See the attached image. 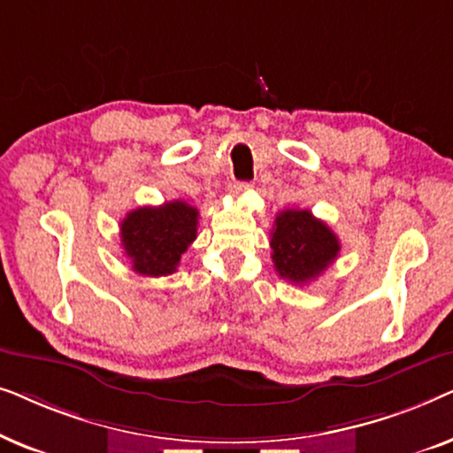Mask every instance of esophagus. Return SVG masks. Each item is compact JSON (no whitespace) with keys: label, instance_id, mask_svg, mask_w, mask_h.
Listing matches in <instances>:
<instances>
[{"label":"esophagus","instance_id":"obj_1","mask_svg":"<svg viewBox=\"0 0 453 453\" xmlns=\"http://www.w3.org/2000/svg\"><path fill=\"white\" fill-rule=\"evenodd\" d=\"M250 188H251V185H250V183H243V181L233 183V185H231V196H233V197H241V196H245L247 191H250Z\"/></svg>","mask_w":453,"mask_h":453}]
</instances>
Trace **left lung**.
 <instances>
[{
  "instance_id": "1",
  "label": "left lung",
  "mask_w": 453,
  "mask_h": 453,
  "mask_svg": "<svg viewBox=\"0 0 453 453\" xmlns=\"http://www.w3.org/2000/svg\"><path fill=\"white\" fill-rule=\"evenodd\" d=\"M270 247L276 272L293 284L315 280L340 253V241L332 228L309 210L296 208L276 216Z\"/></svg>"
}]
</instances>
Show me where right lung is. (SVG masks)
I'll use <instances>...</instances> for the list:
<instances>
[{
    "label": "right lung",
    "mask_w": 453,
    "mask_h": 453,
    "mask_svg": "<svg viewBox=\"0 0 453 453\" xmlns=\"http://www.w3.org/2000/svg\"><path fill=\"white\" fill-rule=\"evenodd\" d=\"M197 208L173 200L163 206H142L121 220V245L142 276H169L197 237Z\"/></svg>",
    "instance_id": "add662e5"
}]
</instances>
